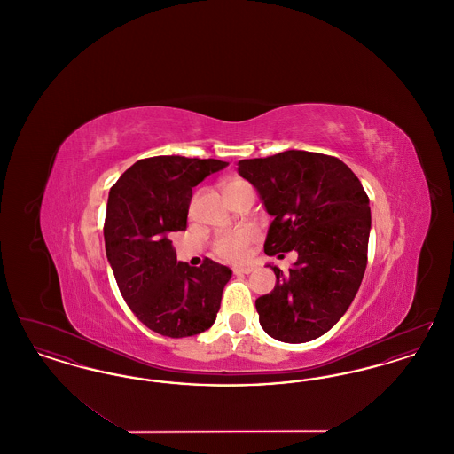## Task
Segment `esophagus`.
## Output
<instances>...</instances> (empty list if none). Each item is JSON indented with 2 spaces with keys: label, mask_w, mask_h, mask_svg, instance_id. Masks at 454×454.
<instances>
[{
  "label": "esophagus",
  "mask_w": 454,
  "mask_h": 454,
  "mask_svg": "<svg viewBox=\"0 0 454 454\" xmlns=\"http://www.w3.org/2000/svg\"><path fill=\"white\" fill-rule=\"evenodd\" d=\"M252 272H254V267H252V265L235 267V269H233V274H235V276H241V274H252Z\"/></svg>",
  "instance_id": "34e87169"
}]
</instances>
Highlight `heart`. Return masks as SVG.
<instances>
[{"instance_id": "1", "label": "heart", "mask_w": 454, "mask_h": 454, "mask_svg": "<svg viewBox=\"0 0 454 454\" xmlns=\"http://www.w3.org/2000/svg\"><path fill=\"white\" fill-rule=\"evenodd\" d=\"M223 191L226 199H231L235 195L241 194L245 191H254L252 185L241 178H231L224 182ZM255 231L250 228H241V230H233V231H224L217 235L213 241V254L217 259L224 262L238 263L243 262L248 257V248L255 241Z\"/></svg>"}]
</instances>
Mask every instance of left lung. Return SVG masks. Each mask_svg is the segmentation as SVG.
Segmentation results:
<instances>
[{"label":"left lung","instance_id":"obj_1","mask_svg":"<svg viewBox=\"0 0 454 454\" xmlns=\"http://www.w3.org/2000/svg\"><path fill=\"white\" fill-rule=\"evenodd\" d=\"M274 221L263 250L298 252L289 272L255 301L262 328L287 344L318 339L337 324L364 278L371 230L369 197L359 178L335 156L278 153L238 161Z\"/></svg>","mask_w":454,"mask_h":454}]
</instances>
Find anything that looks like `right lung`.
Wrapping results in <instances>:
<instances>
[{
    "mask_svg": "<svg viewBox=\"0 0 454 454\" xmlns=\"http://www.w3.org/2000/svg\"><path fill=\"white\" fill-rule=\"evenodd\" d=\"M226 161L153 156L136 161L110 187L106 252L124 301L141 324L172 337H191L216 320L231 270L215 260L176 262L170 233L187 228L192 187Z\"/></svg>",
    "mask_w": 454,
    "mask_h": 454,
    "instance_id": "add662e5",
    "label": "right lung"
}]
</instances>
